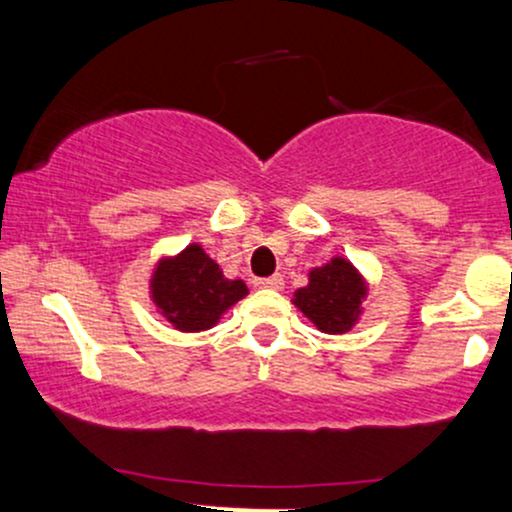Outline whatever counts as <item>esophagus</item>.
Masks as SVG:
<instances>
[{"label": "esophagus", "mask_w": 512, "mask_h": 512, "mask_svg": "<svg viewBox=\"0 0 512 512\" xmlns=\"http://www.w3.org/2000/svg\"><path fill=\"white\" fill-rule=\"evenodd\" d=\"M255 286H257V289H274V291H279V289H284V279H281L279 274L262 276V279H255Z\"/></svg>", "instance_id": "34e87169"}]
</instances>
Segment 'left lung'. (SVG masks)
<instances>
[{
    "label": "left lung",
    "mask_w": 512,
    "mask_h": 512,
    "mask_svg": "<svg viewBox=\"0 0 512 512\" xmlns=\"http://www.w3.org/2000/svg\"><path fill=\"white\" fill-rule=\"evenodd\" d=\"M363 296H366V284L351 262L334 257L325 267L310 272V284L296 291L293 303L315 322L317 330L344 334L351 330L361 313Z\"/></svg>",
    "instance_id": "obj_1"
}]
</instances>
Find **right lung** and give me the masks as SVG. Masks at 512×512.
Instances as JSON below:
<instances>
[{
	"mask_svg": "<svg viewBox=\"0 0 512 512\" xmlns=\"http://www.w3.org/2000/svg\"><path fill=\"white\" fill-rule=\"evenodd\" d=\"M248 293L243 281L226 279L199 245L163 260L151 279V296L163 317L180 332H199L216 325L221 313Z\"/></svg>",
	"mask_w": 512,
	"mask_h": 512,
	"instance_id": "obj_1",
	"label": "right lung"
}]
</instances>
